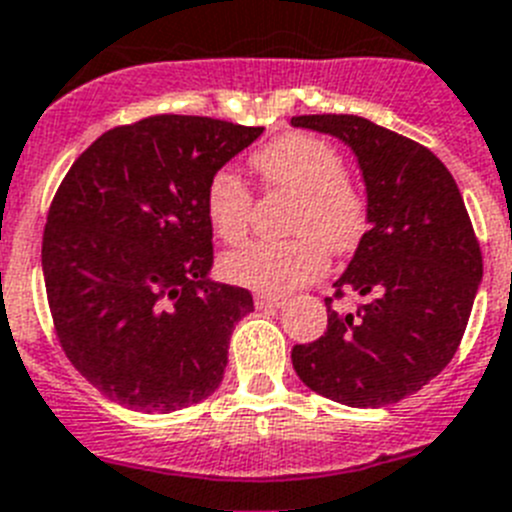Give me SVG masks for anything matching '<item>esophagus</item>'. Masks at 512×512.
Instances as JSON below:
<instances>
[{
	"mask_svg": "<svg viewBox=\"0 0 512 512\" xmlns=\"http://www.w3.org/2000/svg\"><path fill=\"white\" fill-rule=\"evenodd\" d=\"M283 296H270V293H255V306L257 309H278L283 306Z\"/></svg>",
	"mask_w": 512,
	"mask_h": 512,
	"instance_id": "34e87169",
	"label": "esophagus"
}]
</instances>
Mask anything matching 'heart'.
Returning a JSON list of instances; mask_svg holds the SVG:
<instances>
[{"label": "heart", "instance_id": "heart-1", "mask_svg": "<svg viewBox=\"0 0 512 512\" xmlns=\"http://www.w3.org/2000/svg\"><path fill=\"white\" fill-rule=\"evenodd\" d=\"M268 188L293 193L286 242H257L224 257V273L239 286L286 293L317 281L330 265V250L342 255L361 242L368 224L363 190L345 175L340 151L314 133H286L252 157ZM252 190L231 170L208 180L206 213L226 244H242L252 224Z\"/></svg>", "mask_w": 512, "mask_h": 512}]
</instances>
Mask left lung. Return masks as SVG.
Returning <instances> with one entry per match:
<instances>
[{"label":"left lung","instance_id":"obj_1","mask_svg":"<svg viewBox=\"0 0 512 512\" xmlns=\"http://www.w3.org/2000/svg\"><path fill=\"white\" fill-rule=\"evenodd\" d=\"M291 123L353 149L371 221L324 301L327 330L293 345V368L332 402L386 407L435 379L459 350L482 281L477 234L459 185L428 146L361 115H296ZM345 292L369 301L340 315L331 299Z\"/></svg>","mask_w":512,"mask_h":512}]
</instances>
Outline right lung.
Listing matches in <instances>:
<instances>
[{
  "label": "right lung",
  "mask_w": 512,
  "mask_h": 512,
  "mask_svg": "<svg viewBox=\"0 0 512 512\" xmlns=\"http://www.w3.org/2000/svg\"><path fill=\"white\" fill-rule=\"evenodd\" d=\"M260 126L151 115L110 128L61 180L43 231L48 309L71 366L139 412L198 404L224 379L247 288L208 278L206 188Z\"/></svg>",
  "instance_id": "add662e5"
}]
</instances>
